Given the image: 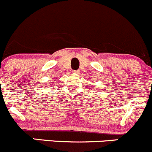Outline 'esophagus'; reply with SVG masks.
Listing matches in <instances>:
<instances>
[{
  "label": "esophagus",
  "mask_w": 152,
  "mask_h": 152,
  "mask_svg": "<svg viewBox=\"0 0 152 152\" xmlns=\"http://www.w3.org/2000/svg\"><path fill=\"white\" fill-rule=\"evenodd\" d=\"M73 73H79V71H73Z\"/></svg>",
  "instance_id": "1"
}]
</instances>
